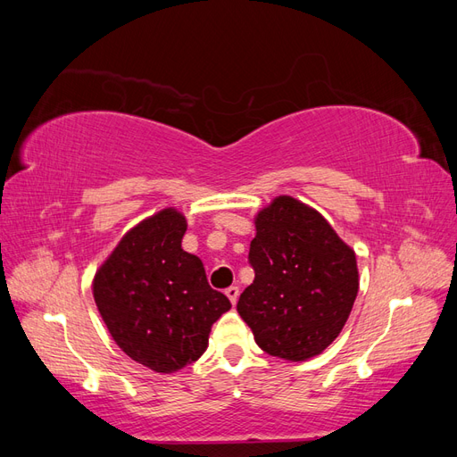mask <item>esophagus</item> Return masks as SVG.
<instances>
[{"label":"esophagus","instance_id":"1","mask_svg":"<svg viewBox=\"0 0 457 457\" xmlns=\"http://www.w3.org/2000/svg\"><path fill=\"white\" fill-rule=\"evenodd\" d=\"M227 297L230 299V303L232 305H237V301H238V295H240V289H238V286H230V287H227Z\"/></svg>","mask_w":457,"mask_h":457}]
</instances>
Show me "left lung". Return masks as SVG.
Returning <instances> with one entry per match:
<instances>
[{"label":"left lung","mask_w":457,"mask_h":457,"mask_svg":"<svg viewBox=\"0 0 457 457\" xmlns=\"http://www.w3.org/2000/svg\"><path fill=\"white\" fill-rule=\"evenodd\" d=\"M250 262L255 280L237 309L259 347L292 362L328 349L358 294L353 247L314 207L276 196L255 215Z\"/></svg>","instance_id":"1"}]
</instances>
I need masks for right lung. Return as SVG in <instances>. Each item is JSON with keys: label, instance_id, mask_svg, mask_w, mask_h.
<instances>
[{"label": "right lung", "instance_id": "right-lung-1", "mask_svg": "<svg viewBox=\"0 0 457 457\" xmlns=\"http://www.w3.org/2000/svg\"><path fill=\"white\" fill-rule=\"evenodd\" d=\"M185 232V215L165 207L123 234L93 278L110 336L158 373L196 362L213 322L230 309L227 295L207 284L202 261L181 247Z\"/></svg>", "mask_w": 457, "mask_h": 457}]
</instances>
